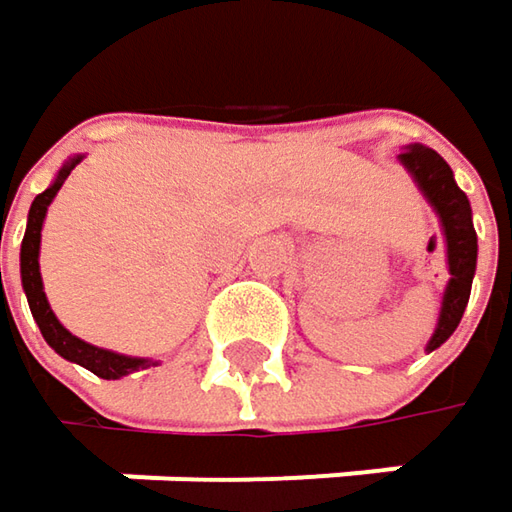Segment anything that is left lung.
I'll return each mask as SVG.
<instances>
[{"instance_id":"left-lung-1","label":"left lung","mask_w":512,"mask_h":512,"mask_svg":"<svg viewBox=\"0 0 512 512\" xmlns=\"http://www.w3.org/2000/svg\"><path fill=\"white\" fill-rule=\"evenodd\" d=\"M401 163L410 169V175L416 178V184L422 187V193L428 196V202L440 213L442 231H445V243H448V269H451V281L442 299L440 325L428 343V351L442 346L454 328L460 325V316L469 304L472 293V275H475V260H478V234L472 225V208L466 193L454 184L451 166L442 161L440 155L428 146H410L404 149Z\"/></svg>"}]
</instances>
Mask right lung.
Wrapping results in <instances>:
<instances>
[{"instance_id":"obj_1","label":"right lung","mask_w":512,"mask_h":512,"mask_svg":"<svg viewBox=\"0 0 512 512\" xmlns=\"http://www.w3.org/2000/svg\"><path fill=\"white\" fill-rule=\"evenodd\" d=\"M81 158H72L55 178V184L49 190H43L34 202H31V210H28V225H25V237H23V252H20V269H23V290L28 296V307L40 325V334L43 340L58 351L61 357H67L72 363L90 369L93 375L105 378V381H114V378H122L128 372H137V369H146V366H155L152 360H143V357H125V354H114V351L96 349L78 337H72L70 331L55 319L52 307L46 302V293H43V281H40V263H37V255H40V228H43V219H46V208L49 202L55 199V193L61 190V184L67 181L75 163Z\"/></svg>"}]
</instances>
